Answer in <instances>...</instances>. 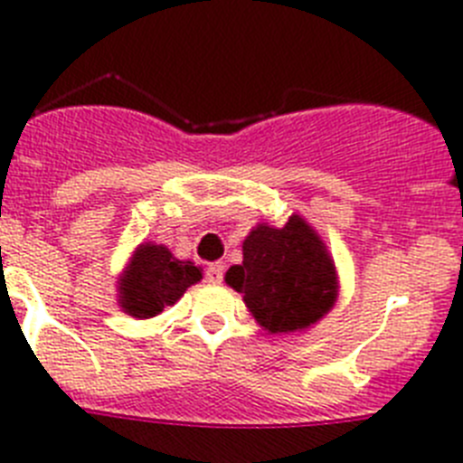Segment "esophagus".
Listing matches in <instances>:
<instances>
[{
    "mask_svg": "<svg viewBox=\"0 0 463 463\" xmlns=\"http://www.w3.org/2000/svg\"><path fill=\"white\" fill-rule=\"evenodd\" d=\"M222 276H224L222 261H215V264H211V267L206 269V280L211 282V285H218V282H222Z\"/></svg>",
    "mask_w": 463,
    "mask_h": 463,
    "instance_id": "obj_1",
    "label": "esophagus"
}]
</instances>
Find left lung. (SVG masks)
<instances>
[{
    "instance_id": "obj_1",
    "label": "left lung",
    "mask_w": 463,
    "mask_h": 463,
    "mask_svg": "<svg viewBox=\"0 0 463 463\" xmlns=\"http://www.w3.org/2000/svg\"><path fill=\"white\" fill-rule=\"evenodd\" d=\"M271 334L308 329L336 304V264L301 215L282 227L261 222L243 241V264L224 276Z\"/></svg>"
}]
</instances>
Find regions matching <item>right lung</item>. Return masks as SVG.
I'll list each match as a JSON object with an SVG mask.
<instances>
[{
    "label": "right lung",
    "instance_id": "obj_1",
    "mask_svg": "<svg viewBox=\"0 0 463 463\" xmlns=\"http://www.w3.org/2000/svg\"><path fill=\"white\" fill-rule=\"evenodd\" d=\"M202 280V269L171 255L166 245L141 243L118 282L122 310L138 320H148L174 306L185 289Z\"/></svg>",
    "mask_w": 463,
    "mask_h": 463
}]
</instances>
